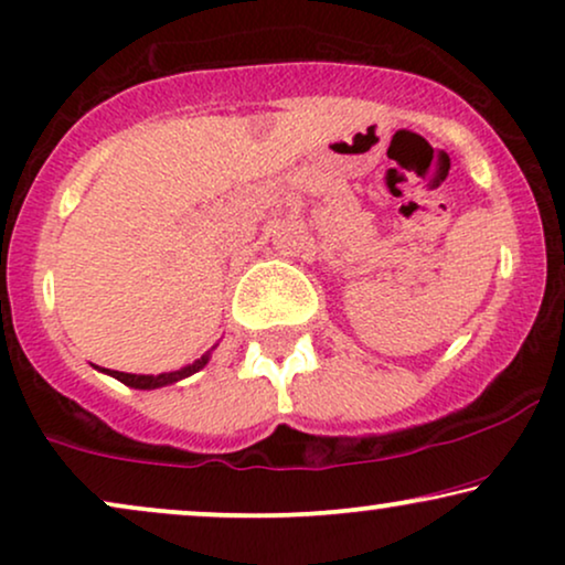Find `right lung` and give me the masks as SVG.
Instances as JSON below:
<instances>
[{"label": "right lung", "instance_id": "right-lung-1", "mask_svg": "<svg viewBox=\"0 0 565 565\" xmlns=\"http://www.w3.org/2000/svg\"><path fill=\"white\" fill-rule=\"evenodd\" d=\"M213 349H216V347H213ZM213 349H209V352L200 356V360L192 362V365H184V367H180V370H171V373H161V375H135V373H119V370H104V367H98V370H102V373H106V375L117 377L119 383L130 385V388L153 391V388H163V385L180 383L182 377H190L192 373H198V370H203L205 365H209Z\"/></svg>", "mask_w": 565, "mask_h": 565}]
</instances>
